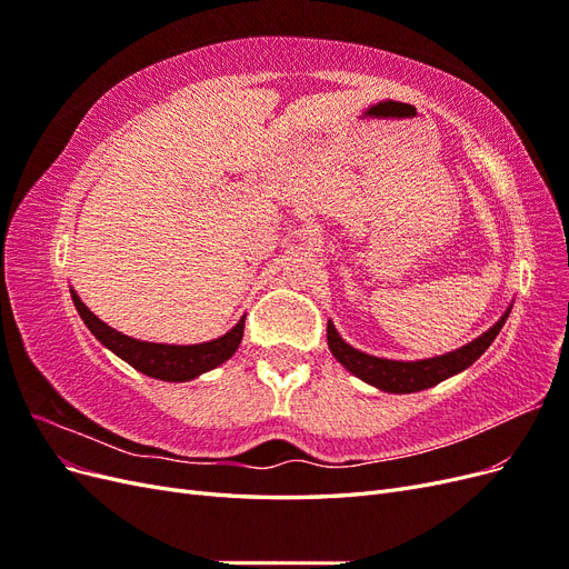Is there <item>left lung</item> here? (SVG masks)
<instances>
[{
	"label": "left lung",
	"instance_id": "obj_1",
	"mask_svg": "<svg viewBox=\"0 0 569 569\" xmlns=\"http://www.w3.org/2000/svg\"><path fill=\"white\" fill-rule=\"evenodd\" d=\"M512 303L515 299L508 303L506 313L498 318L487 332H481L477 339L465 343V347L456 351L435 356V358L391 360V358H380V356H370L366 351H358L349 341H343L332 320H327V347H330L332 356L343 368H347L351 375H356L358 380H363L366 385L387 393H416V391L432 389L439 382L449 380V377L468 370L475 360L491 347L498 332L503 330V325L512 311Z\"/></svg>",
	"mask_w": 569,
	"mask_h": 569
}]
</instances>
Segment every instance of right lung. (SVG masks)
Returning <instances> with one entry per match:
<instances>
[{
    "label": "right lung",
    "mask_w": 569,
    "mask_h": 569,
    "mask_svg": "<svg viewBox=\"0 0 569 569\" xmlns=\"http://www.w3.org/2000/svg\"><path fill=\"white\" fill-rule=\"evenodd\" d=\"M71 299L76 303V311L80 313L82 322L88 325V330L94 335V339L101 343V347L113 351L120 360H126V363L132 366L137 372L163 382H189L201 372H209L222 366L228 358H232L244 335L247 313L239 318V322L230 332L211 341H201V343L142 341L113 330L111 325L97 318L90 308L84 306V301L78 297V291L73 287H71Z\"/></svg>",
    "instance_id": "right-lung-1"
}]
</instances>
